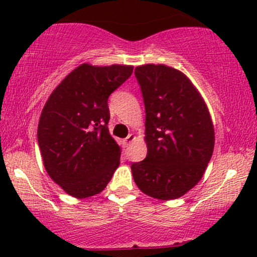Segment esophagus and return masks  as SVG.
Returning a JSON list of instances; mask_svg holds the SVG:
<instances>
[{
  "instance_id": "esophagus-1",
  "label": "esophagus",
  "mask_w": 257,
  "mask_h": 257,
  "mask_svg": "<svg viewBox=\"0 0 257 257\" xmlns=\"http://www.w3.org/2000/svg\"><path fill=\"white\" fill-rule=\"evenodd\" d=\"M135 139H137V137H135L134 134H129L128 137H126V138L124 139V144H125L126 146H128V145H131V144L133 143V141L135 140Z\"/></svg>"
}]
</instances>
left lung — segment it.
<instances>
[{
  "label": "left lung",
  "mask_w": 257,
  "mask_h": 257,
  "mask_svg": "<svg viewBox=\"0 0 257 257\" xmlns=\"http://www.w3.org/2000/svg\"><path fill=\"white\" fill-rule=\"evenodd\" d=\"M145 104L144 161L132 164L139 190L152 198H180L199 182L214 151L213 120L190 78L163 64L135 69Z\"/></svg>",
  "instance_id": "left-lung-1"
}]
</instances>
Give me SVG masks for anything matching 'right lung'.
<instances>
[{
  "label": "right lung",
  "instance_id": "right-lung-1",
  "mask_svg": "<svg viewBox=\"0 0 257 257\" xmlns=\"http://www.w3.org/2000/svg\"><path fill=\"white\" fill-rule=\"evenodd\" d=\"M133 69L82 64L44 104L37 129L43 166L53 181L75 198L101 192L119 166L122 149L108 133L107 99Z\"/></svg>",
  "mask_w": 257,
  "mask_h": 257
}]
</instances>
